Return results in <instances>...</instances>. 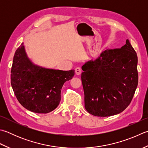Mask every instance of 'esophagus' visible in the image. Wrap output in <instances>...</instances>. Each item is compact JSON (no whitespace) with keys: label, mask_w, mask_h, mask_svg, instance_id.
<instances>
[{"label":"esophagus","mask_w":148,"mask_h":148,"mask_svg":"<svg viewBox=\"0 0 148 148\" xmlns=\"http://www.w3.org/2000/svg\"><path fill=\"white\" fill-rule=\"evenodd\" d=\"M82 72V71L80 67H77V68H76V69H75V73H76V75L81 74Z\"/></svg>","instance_id":"34e87169"}]
</instances>
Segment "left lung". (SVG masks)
I'll return each instance as SVG.
<instances>
[{"label":"left lung","instance_id":"obj_1","mask_svg":"<svg viewBox=\"0 0 148 148\" xmlns=\"http://www.w3.org/2000/svg\"><path fill=\"white\" fill-rule=\"evenodd\" d=\"M137 53L126 40L121 49H107L82 66L85 108L97 117L112 116L131 103L138 85Z\"/></svg>","mask_w":148,"mask_h":148}]
</instances>
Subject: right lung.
Listing matches in <instances>:
<instances>
[{"mask_svg": "<svg viewBox=\"0 0 148 148\" xmlns=\"http://www.w3.org/2000/svg\"><path fill=\"white\" fill-rule=\"evenodd\" d=\"M74 75V70H56L34 64L22 43L13 57L11 84L17 99L25 108L47 114L59 105L63 84Z\"/></svg>", "mask_w": 148, "mask_h": 148, "instance_id": "right-lung-1", "label": "right lung"}]
</instances>
